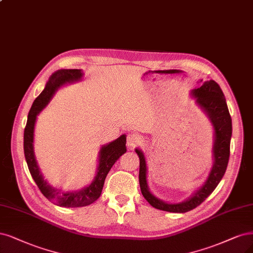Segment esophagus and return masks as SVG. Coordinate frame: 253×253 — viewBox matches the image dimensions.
<instances>
[{
  "label": "esophagus",
  "instance_id": "esophagus-1",
  "mask_svg": "<svg viewBox=\"0 0 253 253\" xmlns=\"http://www.w3.org/2000/svg\"><path fill=\"white\" fill-rule=\"evenodd\" d=\"M140 142V138L136 134H128L126 137V145L128 149H134V147Z\"/></svg>",
  "mask_w": 253,
  "mask_h": 253
}]
</instances>
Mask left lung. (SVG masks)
I'll use <instances>...</instances> for the list:
<instances>
[{"mask_svg": "<svg viewBox=\"0 0 253 253\" xmlns=\"http://www.w3.org/2000/svg\"><path fill=\"white\" fill-rule=\"evenodd\" d=\"M191 94L196 98L198 106L205 112L207 117L210 118L214 129L212 169L204 184L193 196L181 203H167L155 197L147 186L144 155L139 149L135 150L139 156V161H140L139 184H140L141 193L144 199L153 207L164 211L183 213L194 210L204 202L205 199L212 193L222 180L229 160L232 125L227 103H226V99L220 85L214 81L204 82L199 88L193 90Z\"/></svg>", "mask_w": 253, "mask_h": 253, "instance_id": "8db88e82", "label": "left lung"}]
</instances>
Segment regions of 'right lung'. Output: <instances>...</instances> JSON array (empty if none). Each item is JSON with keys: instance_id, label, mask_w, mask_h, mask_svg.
Wrapping results in <instances>:
<instances>
[{"instance_id": "1", "label": "right lung", "mask_w": 253, "mask_h": 253, "mask_svg": "<svg viewBox=\"0 0 253 253\" xmlns=\"http://www.w3.org/2000/svg\"><path fill=\"white\" fill-rule=\"evenodd\" d=\"M82 77L83 72L78 69H63V70H58L52 74L45 89L34 100L29 111L27 125H26L24 130V153L31 176L34 182L37 183L39 189L42 191V194L50 200L52 203L62 207H83L96 201L101 195L104 180H106L108 172L119 159V157L126 152V135H121L116 140L102 145L99 151L96 176H95L91 184L83 189L75 191H62L50 186L49 183L43 180L33 151L34 126H36L37 116L47 106L58 88L65 84L81 81Z\"/></svg>"}]
</instances>
